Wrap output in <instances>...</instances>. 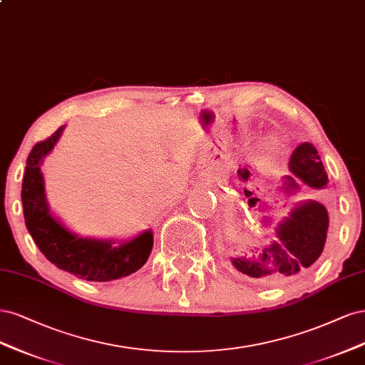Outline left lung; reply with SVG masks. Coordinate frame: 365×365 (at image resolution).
Instances as JSON below:
<instances>
[{
  "label": "left lung",
  "instance_id": "left-lung-1",
  "mask_svg": "<svg viewBox=\"0 0 365 365\" xmlns=\"http://www.w3.org/2000/svg\"><path fill=\"white\" fill-rule=\"evenodd\" d=\"M289 171L285 178L284 190L288 194L300 191V183L314 190L327 185V174L317 148L303 143L292 151L289 158ZM329 215L326 207L308 200L292 207L276 227V240L267 245L256 257H233L232 265L264 284H276L285 279L302 274L319 259L327 237Z\"/></svg>",
  "mask_w": 365,
  "mask_h": 365
}]
</instances>
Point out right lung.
Masks as SVG:
<instances>
[{"instance_id":"obj_1","label":"right lung","mask_w":365,"mask_h":365,"mask_svg":"<svg viewBox=\"0 0 365 365\" xmlns=\"http://www.w3.org/2000/svg\"><path fill=\"white\" fill-rule=\"evenodd\" d=\"M63 127H58L48 139L34 145L27 158L21 191L26 226L46 259L61 269L92 282L125 277L147 262L153 249L151 230L125 242L78 238V235L68 230L50 212L41 163L57 144Z\"/></svg>"}]
</instances>
